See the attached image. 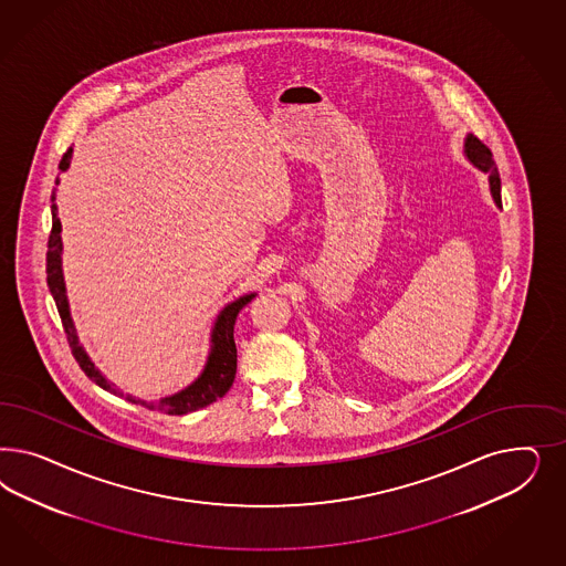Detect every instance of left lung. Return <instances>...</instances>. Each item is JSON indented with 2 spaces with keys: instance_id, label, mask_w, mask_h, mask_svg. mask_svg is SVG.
<instances>
[{
  "instance_id": "obj_1",
  "label": "left lung",
  "mask_w": 566,
  "mask_h": 566,
  "mask_svg": "<svg viewBox=\"0 0 566 566\" xmlns=\"http://www.w3.org/2000/svg\"><path fill=\"white\" fill-rule=\"evenodd\" d=\"M463 154L467 157V161L483 171L488 176V182H490V192H492V199L496 207L502 209V199H500V174H497L496 164H494V157L492 151L481 143L480 138L473 137L471 133L464 137Z\"/></svg>"
}]
</instances>
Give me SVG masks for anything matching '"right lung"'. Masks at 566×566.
Masks as SVG:
<instances>
[{"label": "right lung", "instance_id": "right-lung-1", "mask_svg": "<svg viewBox=\"0 0 566 566\" xmlns=\"http://www.w3.org/2000/svg\"><path fill=\"white\" fill-rule=\"evenodd\" d=\"M70 159H72V147L62 157L60 161V170L66 171L70 168ZM55 185H60V178L55 180ZM62 223L57 218V206H55V190L52 195V234L48 242V286L52 292L53 301L57 313L62 317V326L66 329L69 336L70 348L76 363L81 365V369L85 371L88 379H93L99 388L112 392V395L124 396L120 388H116L112 381H107V377L103 376L99 367L91 360L86 355L85 346L78 340L76 327L70 315L69 294H66V282H64V272H62ZM258 292H247L239 298L230 301L226 307L218 313L213 326H211V336H209V353H207L206 365L201 369V374L190 381L187 388L178 390L170 396H164L155 402L140 400L135 396L126 395L128 402L143 405L147 409L155 411L168 412V415H187V412L199 411L207 405L216 402L218 398H222L237 376V344H234V322L239 315L240 308L244 307Z\"/></svg>", "mask_w": 566, "mask_h": 566}]
</instances>
